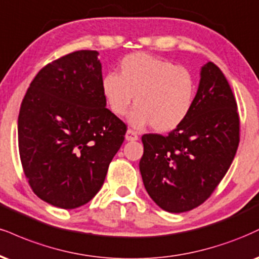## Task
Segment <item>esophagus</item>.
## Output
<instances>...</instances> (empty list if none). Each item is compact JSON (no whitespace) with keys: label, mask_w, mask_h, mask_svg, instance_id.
I'll list each match as a JSON object with an SVG mask.
<instances>
[{"label":"esophagus","mask_w":259,"mask_h":259,"mask_svg":"<svg viewBox=\"0 0 259 259\" xmlns=\"http://www.w3.org/2000/svg\"><path fill=\"white\" fill-rule=\"evenodd\" d=\"M125 140L126 141H136V140H139L138 133L134 132L132 129H127L125 134Z\"/></svg>","instance_id":"1"}]
</instances>
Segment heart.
Wrapping results in <instances>:
<instances>
[{
    "label": "heart",
    "mask_w": 259,
    "mask_h": 259,
    "mask_svg": "<svg viewBox=\"0 0 259 259\" xmlns=\"http://www.w3.org/2000/svg\"><path fill=\"white\" fill-rule=\"evenodd\" d=\"M101 90L118 117L126 113L135 96L136 107L129 116L134 127L153 125L157 132L167 133L191 113L197 83L188 68L147 53H134L120 61L119 74L102 77Z\"/></svg>",
    "instance_id": "b5f03b06"
}]
</instances>
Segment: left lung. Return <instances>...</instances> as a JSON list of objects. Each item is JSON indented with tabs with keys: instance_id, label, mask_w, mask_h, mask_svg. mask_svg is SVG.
Here are the masks:
<instances>
[{
	"instance_id": "1",
	"label": "left lung",
	"mask_w": 259,
	"mask_h": 259,
	"mask_svg": "<svg viewBox=\"0 0 259 259\" xmlns=\"http://www.w3.org/2000/svg\"><path fill=\"white\" fill-rule=\"evenodd\" d=\"M236 101L222 71L208 61L191 113L167 136H142L140 160L149 197L167 212L199 206L212 194L234 159L240 121Z\"/></svg>"
}]
</instances>
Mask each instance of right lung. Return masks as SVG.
Segmentation results:
<instances>
[{"instance_id":"1","label":"right lung","mask_w":259,"mask_h":259,"mask_svg":"<svg viewBox=\"0 0 259 259\" xmlns=\"http://www.w3.org/2000/svg\"><path fill=\"white\" fill-rule=\"evenodd\" d=\"M96 51L51 62L31 82L18 118L29 185L53 206L76 208L100 191L126 125L106 108Z\"/></svg>"}]
</instances>
